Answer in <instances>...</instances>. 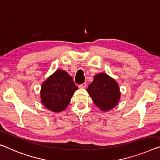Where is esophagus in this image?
I'll return each instance as SVG.
<instances>
[{"label":"esophagus","mask_w":160,"mask_h":160,"mask_svg":"<svg viewBox=\"0 0 160 160\" xmlns=\"http://www.w3.org/2000/svg\"><path fill=\"white\" fill-rule=\"evenodd\" d=\"M87 86V83L86 82H84L82 83V85H79V88H85Z\"/></svg>","instance_id":"esophagus-1"}]
</instances>
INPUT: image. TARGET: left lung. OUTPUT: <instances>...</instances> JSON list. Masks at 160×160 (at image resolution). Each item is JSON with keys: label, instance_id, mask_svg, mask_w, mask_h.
Segmentation results:
<instances>
[{"label": "left lung", "instance_id": "obj_1", "mask_svg": "<svg viewBox=\"0 0 160 160\" xmlns=\"http://www.w3.org/2000/svg\"><path fill=\"white\" fill-rule=\"evenodd\" d=\"M87 91L95 106L102 111L111 110L119 103L121 98L117 82L103 72L94 76L93 81L88 85Z\"/></svg>", "mask_w": 160, "mask_h": 160}]
</instances>
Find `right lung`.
<instances>
[{"label": "right lung", "mask_w": 160, "mask_h": 160, "mask_svg": "<svg viewBox=\"0 0 160 160\" xmlns=\"http://www.w3.org/2000/svg\"><path fill=\"white\" fill-rule=\"evenodd\" d=\"M78 89L72 78L59 69L43 82L40 90L41 102L49 111L61 112L67 108Z\"/></svg>", "instance_id": "obj_1"}]
</instances>
